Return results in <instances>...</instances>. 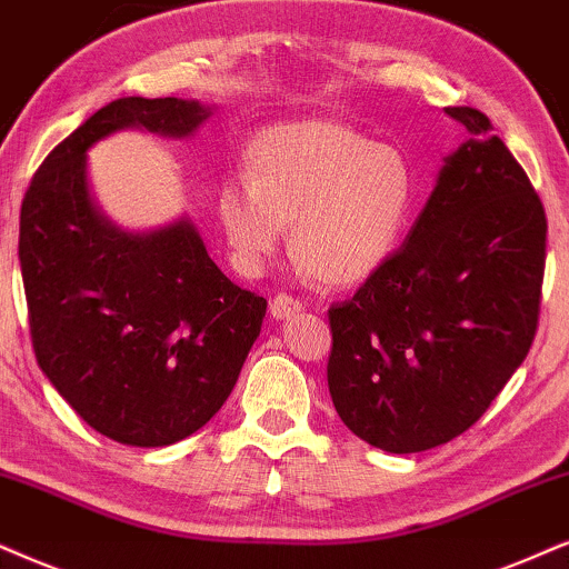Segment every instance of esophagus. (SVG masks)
<instances>
[{"label":"esophagus","instance_id":"1","mask_svg":"<svg viewBox=\"0 0 569 569\" xmlns=\"http://www.w3.org/2000/svg\"><path fill=\"white\" fill-rule=\"evenodd\" d=\"M301 301L297 297H291V293H278V297H272L270 301V315L276 320H289L293 315L301 312Z\"/></svg>","mask_w":569,"mask_h":569}]
</instances>
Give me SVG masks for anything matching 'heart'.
Instances as JSON below:
<instances>
[{
	"mask_svg": "<svg viewBox=\"0 0 569 569\" xmlns=\"http://www.w3.org/2000/svg\"><path fill=\"white\" fill-rule=\"evenodd\" d=\"M415 172L391 143L338 120L264 128L243 154V178L214 193L220 231L239 270L260 272L289 228L291 254L328 286L370 278L405 236Z\"/></svg>",
	"mask_w": 569,
	"mask_h": 569,
	"instance_id": "obj_1",
	"label": "heart"
}]
</instances>
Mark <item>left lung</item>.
Here are the masks:
<instances>
[{
    "label": "left lung",
    "mask_w": 569,
    "mask_h": 569,
    "mask_svg": "<svg viewBox=\"0 0 569 569\" xmlns=\"http://www.w3.org/2000/svg\"><path fill=\"white\" fill-rule=\"evenodd\" d=\"M412 231L328 309V388L351 433L391 455L476 426L528 357L541 312L546 212L520 162L472 107Z\"/></svg>",
    "instance_id": "left-lung-1"
}]
</instances>
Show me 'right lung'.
<instances>
[{
	"mask_svg": "<svg viewBox=\"0 0 569 569\" xmlns=\"http://www.w3.org/2000/svg\"><path fill=\"white\" fill-rule=\"evenodd\" d=\"M210 118L189 99L123 97L57 143L20 207L18 257L36 362L86 426L170 446L231 397L264 301L236 286L181 218L128 233L91 201L86 152L123 128L183 139Z\"/></svg>",
	"mask_w": 569,
	"mask_h": 569,
	"instance_id": "add662e5",
	"label": "right lung"
}]
</instances>
